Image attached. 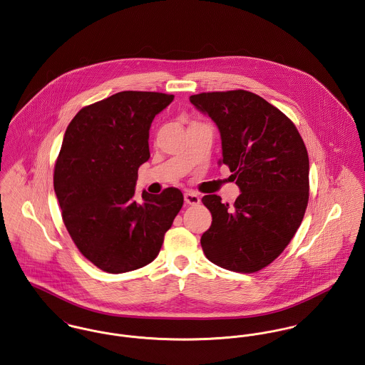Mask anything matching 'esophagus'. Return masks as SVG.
Here are the masks:
<instances>
[{
    "mask_svg": "<svg viewBox=\"0 0 365 365\" xmlns=\"http://www.w3.org/2000/svg\"><path fill=\"white\" fill-rule=\"evenodd\" d=\"M185 202L190 205H196L200 202V197L197 196L195 192H186L185 193Z\"/></svg>",
    "mask_w": 365,
    "mask_h": 365,
    "instance_id": "esophagus-1",
    "label": "esophagus"
}]
</instances>
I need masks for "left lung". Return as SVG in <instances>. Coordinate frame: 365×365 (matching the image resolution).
<instances>
[{
	"mask_svg": "<svg viewBox=\"0 0 365 365\" xmlns=\"http://www.w3.org/2000/svg\"><path fill=\"white\" fill-rule=\"evenodd\" d=\"M218 126L220 165L240 187L230 207L217 195L202 197L212 224L201 236L205 257L242 274L257 272L281 255L309 204V154L294 123L262 97L246 90L190 96Z\"/></svg>",
	"mask_w": 365,
	"mask_h": 365,
	"instance_id": "8db88e82",
	"label": "left lung"
}]
</instances>
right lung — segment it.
<instances>
[{
    "label": "right lung",
    "mask_w": 365,
    "mask_h": 365,
    "mask_svg": "<svg viewBox=\"0 0 365 365\" xmlns=\"http://www.w3.org/2000/svg\"><path fill=\"white\" fill-rule=\"evenodd\" d=\"M173 96L120 91L86 106L66 128L54 168L62 221L97 268L122 274L150 264L183 205V195L135 198L138 170L148 161V130Z\"/></svg>",
    "instance_id": "obj_1"
}]
</instances>
